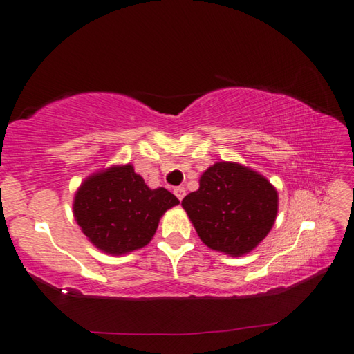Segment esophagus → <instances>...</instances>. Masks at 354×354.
<instances>
[{"instance_id":"34e87169","label":"esophagus","mask_w":354,"mask_h":354,"mask_svg":"<svg viewBox=\"0 0 354 354\" xmlns=\"http://www.w3.org/2000/svg\"><path fill=\"white\" fill-rule=\"evenodd\" d=\"M174 193H176L178 201H182L185 198V194H187V189H185L183 187H177V188H174Z\"/></svg>"}]
</instances>
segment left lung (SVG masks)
<instances>
[{"mask_svg":"<svg viewBox=\"0 0 354 354\" xmlns=\"http://www.w3.org/2000/svg\"><path fill=\"white\" fill-rule=\"evenodd\" d=\"M182 207L208 248L243 256L271 230L277 191L263 176L236 163H216L202 174L199 189Z\"/></svg>","mask_w":354,"mask_h":354,"instance_id":"8db88e82","label":"left lung"}]
</instances>
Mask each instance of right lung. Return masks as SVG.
I'll return each mask as SVG.
<instances>
[{"label":"right lung","instance_id":"1","mask_svg":"<svg viewBox=\"0 0 354 354\" xmlns=\"http://www.w3.org/2000/svg\"><path fill=\"white\" fill-rule=\"evenodd\" d=\"M178 204L166 188L150 189L131 165L89 177L75 194L73 213L83 234L108 254L135 251L152 240L163 213Z\"/></svg>","mask_w":354,"mask_h":354}]
</instances>
